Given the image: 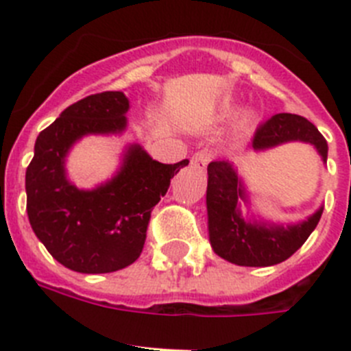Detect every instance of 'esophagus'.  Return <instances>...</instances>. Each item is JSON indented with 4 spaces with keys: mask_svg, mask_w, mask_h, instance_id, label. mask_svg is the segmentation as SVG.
Wrapping results in <instances>:
<instances>
[{
    "mask_svg": "<svg viewBox=\"0 0 351 351\" xmlns=\"http://www.w3.org/2000/svg\"><path fill=\"white\" fill-rule=\"evenodd\" d=\"M209 161H210V153L204 149V151H198V153H195L193 156H191V167H195V169L198 170H206Z\"/></svg>",
    "mask_w": 351,
    "mask_h": 351,
    "instance_id": "obj_1",
    "label": "esophagus"
}]
</instances>
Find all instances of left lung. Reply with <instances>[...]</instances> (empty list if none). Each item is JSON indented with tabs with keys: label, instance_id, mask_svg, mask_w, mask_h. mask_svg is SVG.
Returning a JSON list of instances; mask_svg holds the SVG:
<instances>
[{
	"label": "left lung",
	"instance_id": "1",
	"mask_svg": "<svg viewBox=\"0 0 351 351\" xmlns=\"http://www.w3.org/2000/svg\"><path fill=\"white\" fill-rule=\"evenodd\" d=\"M285 142H306L315 145L327 161V141L306 117L297 114H276L256 128L253 149L276 147ZM207 218L209 241L214 253L243 267H269L290 258L311 235L322 218L318 209L297 225H271L247 221L241 216L239 200L247 202L246 188L228 161H210L207 165Z\"/></svg>",
	"mask_w": 351,
	"mask_h": 351
}]
</instances>
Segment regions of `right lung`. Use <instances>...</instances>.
Returning a JSON list of instances; mask_svg holds the SVG:
<instances>
[{
  "instance_id": "1",
  "label": "right lung",
  "mask_w": 351,
  "mask_h": 351,
  "mask_svg": "<svg viewBox=\"0 0 351 351\" xmlns=\"http://www.w3.org/2000/svg\"><path fill=\"white\" fill-rule=\"evenodd\" d=\"M128 108L125 93H96L64 108L36 137L26 170L27 218L49 253L71 271L104 274L132 265L144 247L151 210L190 163L165 165L132 144L110 181L95 190L71 184L64 170L71 145L84 135L125 132Z\"/></svg>"
}]
</instances>
